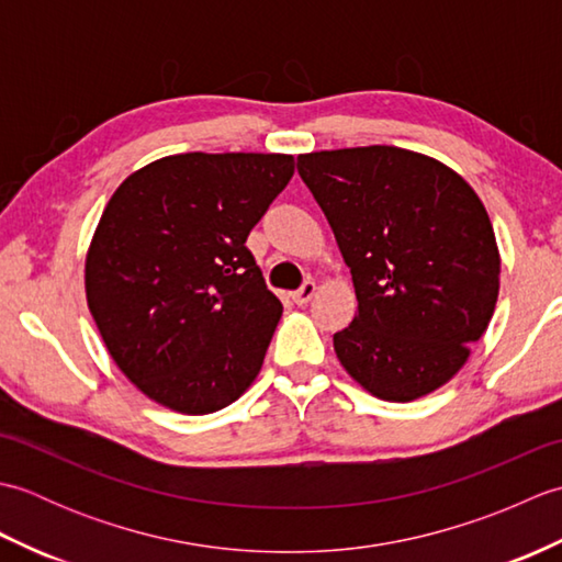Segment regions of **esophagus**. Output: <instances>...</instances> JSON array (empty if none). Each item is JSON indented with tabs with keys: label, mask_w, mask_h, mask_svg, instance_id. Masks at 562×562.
<instances>
[{
	"label": "esophagus",
	"mask_w": 562,
	"mask_h": 562,
	"mask_svg": "<svg viewBox=\"0 0 562 562\" xmlns=\"http://www.w3.org/2000/svg\"><path fill=\"white\" fill-rule=\"evenodd\" d=\"M314 294H316V282H314V280H306V282L302 284V290H296V292L292 294V300H294L296 306H304V304H308V302L314 300Z\"/></svg>",
	"instance_id": "esophagus-1"
}]
</instances>
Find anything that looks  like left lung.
Wrapping results in <instances>:
<instances>
[{
  "label": "left lung",
  "instance_id": "8db88e82",
  "mask_svg": "<svg viewBox=\"0 0 562 562\" xmlns=\"http://www.w3.org/2000/svg\"><path fill=\"white\" fill-rule=\"evenodd\" d=\"M352 272L357 312L333 336L357 384L391 403L445 386L495 314L499 250L485 205L427 154L372 145L296 157Z\"/></svg>",
  "mask_w": 562,
  "mask_h": 562
}]
</instances>
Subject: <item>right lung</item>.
<instances>
[{
    "label": "right lung",
    "mask_w": 562,
    "mask_h": 562,
    "mask_svg": "<svg viewBox=\"0 0 562 562\" xmlns=\"http://www.w3.org/2000/svg\"><path fill=\"white\" fill-rule=\"evenodd\" d=\"M292 173V154H171L109 200L83 290L105 350L154 403L207 415L256 381L282 304L246 238Z\"/></svg>",
    "instance_id": "add662e5"
}]
</instances>
